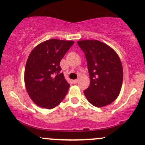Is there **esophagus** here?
<instances>
[{
  "instance_id": "obj_1",
  "label": "esophagus",
  "mask_w": 145,
  "mask_h": 145,
  "mask_svg": "<svg viewBox=\"0 0 145 145\" xmlns=\"http://www.w3.org/2000/svg\"><path fill=\"white\" fill-rule=\"evenodd\" d=\"M78 78H77V79H75V80H73V83L74 84H76V83H78Z\"/></svg>"
}]
</instances>
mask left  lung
<instances>
[{
    "instance_id": "obj_1",
    "label": "left lung",
    "mask_w": 145,
    "mask_h": 145,
    "mask_svg": "<svg viewBox=\"0 0 145 145\" xmlns=\"http://www.w3.org/2000/svg\"><path fill=\"white\" fill-rule=\"evenodd\" d=\"M85 54L91 83L84 91L87 100L96 107L113 103L118 96L123 84V71L117 53L98 40L78 41Z\"/></svg>"
}]
</instances>
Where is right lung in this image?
I'll return each mask as SVG.
<instances>
[{"instance_id":"right-lung-1","label":"right lung","mask_w":145,"mask_h":145,"mask_svg":"<svg viewBox=\"0 0 145 145\" xmlns=\"http://www.w3.org/2000/svg\"><path fill=\"white\" fill-rule=\"evenodd\" d=\"M74 43L52 39L31 52L25 66V84L29 97L39 106L54 108L67 95L70 85L61 73L60 61Z\"/></svg>"}]
</instances>
